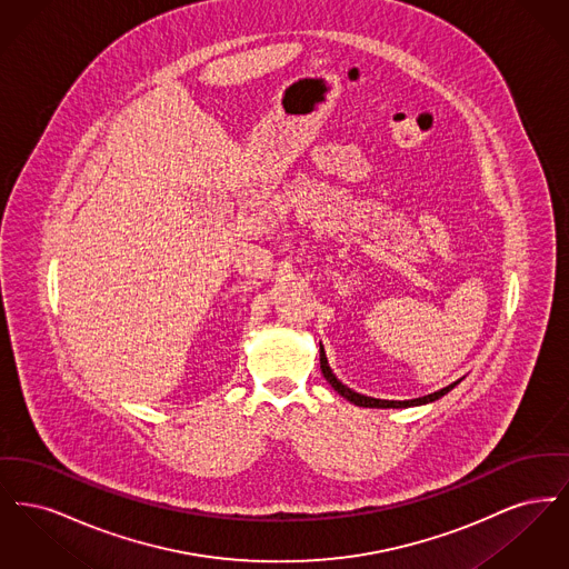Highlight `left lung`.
I'll return each instance as SVG.
<instances>
[{"label": "left lung", "mask_w": 569, "mask_h": 569, "mask_svg": "<svg viewBox=\"0 0 569 569\" xmlns=\"http://www.w3.org/2000/svg\"><path fill=\"white\" fill-rule=\"evenodd\" d=\"M320 367H322V373H325L326 381L343 397V399H348V401H352L353 406L358 407H381V409H388V407H416V406H427V403H433L437 399H441L443 395H448L459 381H455V383H450V386H446V388H441V390H437L433 395H427V397H420V399H409V401H386V399H373V397H365V395H360V392H353L352 388H348L346 383H341L339 379L335 378V373H332V369L328 367V360H326L325 348H322V343H320Z\"/></svg>", "instance_id": "left-lung-1"}]
</instances>
